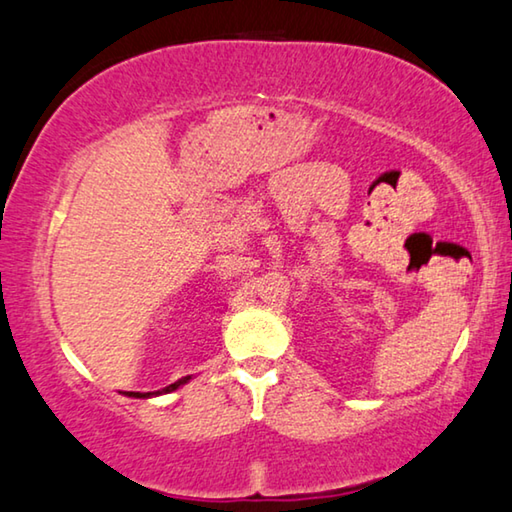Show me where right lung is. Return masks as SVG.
Instances as JSON below:
<instances>
[{
  "instance_id": "add662e5",
  "label": "right lung",
  "mask_w": 512,
  "mask_h": 512,
  "mask_svg": "<svg viewBox=\"0 0 512 512\" xmlns=\"http://www.w3.org/2000/svg\"><path fill=\"white\" fill-rule=\"evenodd\" d=\"M192 380V377L190 375H187V377H183V380H178V382H174V384H169V387H164L162 391H155V393H151V391H148V393H139V391H128V396H132V398H151V396H160V393H169V391H176L178 387H183V384L185 382H190Z\"/></svg>"
}]
</instances>
